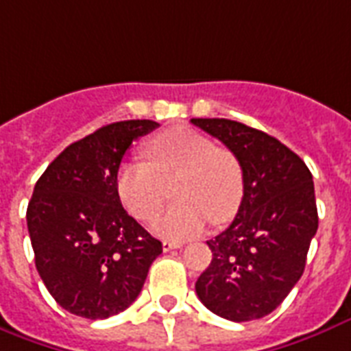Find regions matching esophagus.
<instances>
[{"label":"esophagus","instance_id":"34e87169","mask_svg":"<svg viewBox=\"0 0 351 351\" xmlns=\"http://www.w3.org/2000/svg\"><path fill=\"white\" fill-rule=\"evenodd\" d=\"M183 245L181 241H170L165 240L162 241V251H172V249H179V247Z\"/></svg>","mask_w":351,"mask_h":351}]
</instances>
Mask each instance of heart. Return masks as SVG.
Segmentation results:
<instances>
[{"mask_svg": "<svg viewBox=\"0 0 351 351\" xmlns=\"http://www.w3.org/2000/svg\"><path fill=\"white\" fill-rule=\"evenodd\" d=\"M146 162H126L117 173V194L138 221H150L172 186L176 199L154 221V230L168 238H186L203 230L208 219L229 221L243 197V170L232 152L213 138L176 128L146 146Z\"/></svg>", "mask_w": 351, "mask_h": 351, "instance_id": "heart-1", "label": "heart"}]
</instances>
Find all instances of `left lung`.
<instances>
[{
  "label": "left lung",
  "mask_w": 351,
  "mask_h": 351,
  "mask_svg": "<svg viewBox=\"0 0 351 351\" xmlns=\"http://www.w3.org/2000/svg\"><path fill=\"white\" fill-rule=\"evenodd\" d=\"M219 138L243 170L234 221L208 240L213 262L195 282L206 308L232 322L262 319L278 308L306 267L319 229L313 178L278 138L229 119H192Z\"/></svg>",
  "instance_id": "obj_1"
}]
</instances>
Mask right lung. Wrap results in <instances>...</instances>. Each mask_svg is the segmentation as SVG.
Segmentation results:
<instances>
[{
  "mask_svg": "<svg viewBox=\"0 0 351 351\" xmlns=\"http://www.w3.org/2000/svg\"><path fill=\"white\" fill-rule=\"evenodd\" d=\"M159 126L121 121L73 143L36 181L27 206L38 274L56 302L99 320L138 297L162 243L124 210L117 173L133 141Z\"/></svg>",
  "mask_w": 351,
  "mask_h": 351,
  "instance_id": "1",
  "label": "right lung"
}]
</instances>
